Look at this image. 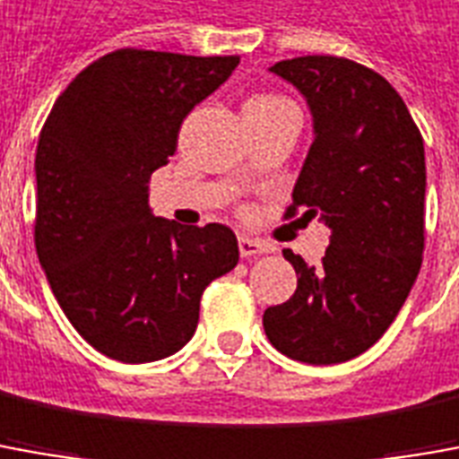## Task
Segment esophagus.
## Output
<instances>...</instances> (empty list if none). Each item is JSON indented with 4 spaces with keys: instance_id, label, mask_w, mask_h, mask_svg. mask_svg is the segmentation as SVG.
<instances>
[{
    "instance_id": "34e87169",
    "label": "esophagus",
    "mask_w": 459,
    "mask_h": 459,
    "mask_svg": "<svg viewBox=\"0 0 459 459\" xmlns=\"http://www.w3.org/2000/svg\"><path fill=\"white\" fill-rule=\"evenodd\" d=\"M267 252H270V245H264L260 239H252V237H239V255L245 260L260 257V255H267Z\"/></svg>"
}]
</instances>
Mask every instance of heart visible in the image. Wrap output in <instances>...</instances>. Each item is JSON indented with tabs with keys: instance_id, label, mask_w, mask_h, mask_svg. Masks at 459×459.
<instances>
[{
	"instance_id": "1",
	"label": "heart",
	"mask_w": 459,
	"mask_h": 459,
	"mask_svg": "<svg viewBox=\"0 0 459 459\" xmlns=\"http://www.w3.org/2000/svg\"><path fill=\"white\" fill-rule=\"evenodd\" d=\"M280 107H290V102L280 94H257L247 100L245 112H267V109H280Z\"/></svg>"
}]
</instances>
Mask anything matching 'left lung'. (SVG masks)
Here are the masks:
<instances>
[{"label": "left lung", "mask_w": 459, "mask_h": 459, "mask_svg": "<svg viewBox=\"0 0 459 459\" xmlns=\"http://www.w3.org/2000/svg\"><path fill=\"white\" fill-rule=\"evenodd\" d=\"M274 74L305 94L315 142L284 220L320 217L330 247L317 267L284 249L297 290L264 309L274 350L307 365L362 355L403 309L425 249V144L403 97L352 59H282Z\"/></svg>", "instance_id": "obj_1"}]
</instances>
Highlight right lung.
Wrapping results in <instances>:
<instances>
[{"mask_svg": "<svg viewBox=\"0 0 459 459\" xmlns=\"http://www.w3.org/2000/svg\"><path fill=\"white\" fill-rule=\"evenodd\" d=\"M237 65L125 47L84 66L44 122L39 264L66 320L112 359L139 365L182 350L204 287L239 260L230 227H182L147 204V182L175 154L185 117Z\"/></svg>", "mask_w": 459, "mask_h": 459, "instance_id": "obj_1", "label": "right lung"}]
</instances>
